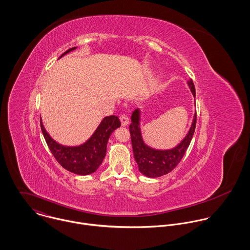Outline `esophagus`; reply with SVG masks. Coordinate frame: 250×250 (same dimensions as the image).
<instances>
[{
    "label": "esophagus",
    "mask_w": 250,
    "mask_h": 250,
    "mask_svg": "<svg viewBox=\"0 0 250 250\" xmlns=\"http://www.w3.org/2000/svg\"><path fill=\"white\" fill-rule=\"evenodd\" d=\"M119 119H120V121H121V125H122V126H127V125L129 124V118H128L127 115H125V114L120 115Z\"/></svg>",
    "instance_id": "1"
}]
</instances>
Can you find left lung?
<instances>
[{"label":"left lung","instance_id":"1","mask_svg":"<svg viewBox=\"0 0 250 250\" xmlns=\"http://www.w3.org/2000/svg\"><path fill=\"white\" fill-rule=\"evenodd\" d=\"M188 84L192 95L195 97V88L192 80H189ZM140 109H135L131 117L132 123L129 127L134 157L139 166V169L143 175L149 178H157L166 175L178 166L190 143L196 125V112L193 116L190 129L185 139L177 146L168 150L154 149L144 143L140 127Z\"/></svg>","mask_w":250,"mask_h":250}]
</instances>
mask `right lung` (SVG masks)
Returning a JSON list of instances; mask_svg holds the SVG:
<instances>
[{
	"label": "right lung",
	"instance_id": "1",
	"mask_svg": "<svg viewBox=\"0 0 250 250\" xmlns=\"http://www.w3.org/2000/svg\"><path fill=\"white\" fill-rule=\"evenodd\" d=\"M75 49L76 47L70 48L61 58ZM120 125L121 123L117 116L109 115L102 120L86 143L79 146H64L55 142L50 137L40 119L41 131L55 159L63 168L79 175H88L97 170L106 156L109 136Z\"/></svg>",
	"mask_w": 250,
	"mask_h": 250
}]
</instances>
